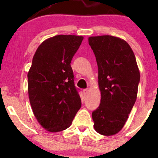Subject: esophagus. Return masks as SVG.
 Instances as JSON below:
<instances>
[{
	"instance_id": "esophagus-1",
	"label": "esophagus",
	"mask_w": 158,
	"mask_h": 158,
	"mask_svg": "<svg viewBox=\"0 0 158 158\" xmlns=\"http://www.w3.org/2000/svg\"><path fill=\"white\" fill-rule=\"evenodd\" d=\"M83 92L84 95H86V94H88V89H83Z\"/></svg>"
}]
</instances>
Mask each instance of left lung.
<instances>
[{"instance_id":"8db88e82","label":"left lung","mask_w":158,"mask_h":158,"mask_svg":"<svg viewBox=\"0 0 158 158\" xmlns=\"http://www.w3.org/2000/svg\"><path fill=\"white\" fill-rule=\"evenodd\" d=\"M88 43L98 68L101 103L92 112L94 129L102 135L118 133L137 99L140 74L132 49L113 36H90Z\"/></svg>"}]
</instances>
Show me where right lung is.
I'll list each match as a JSON object with an SVG mask.
<instances>
[{"label":"right lung","mask_w":158,"mask_h":158,"mask_svg":"<svg viewBox=\"0 0 158 158\" xmlns=\"http://www.w3.org/2000/svg\"><path fill=\"white\" fill-rule=\"evenodd\" d=\"M83 40L53 36L40 45L32 60L27 75L30 103L39 123L51 132L68 128L81 107L70 63Z\"/></svg>","instance_id":"right-lung-1"}]
</instances>
